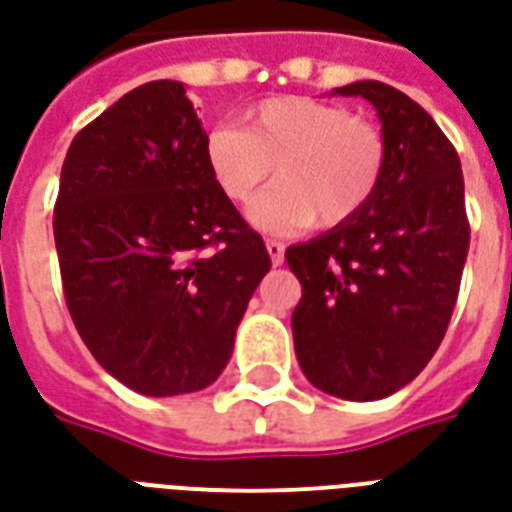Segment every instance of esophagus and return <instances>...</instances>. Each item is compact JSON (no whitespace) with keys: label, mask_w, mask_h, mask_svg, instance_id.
<instances>
[{"label":"esophagus","mask_w":512,"mask_h":512,"mask_svg":"<svg viewBox=\"0 0 512 512\" xmlns=\"http://www.w3.org/2000/svg\"><path fill=\"white\" fill-rule=\"evenodd\" d=\"M266 249H268V255H271V263H274V266H282V263H285V244H282V241L268 238Z\"/></svg>","instance_id":"1"}]
</instances>
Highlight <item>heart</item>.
Listing matches in <instances>:
<instances>
[{
    "label": "heart",
    "instance_id": "b5f03b06",
    "mask_svg": "<svg viewBox=\"0 0 512 512\" xmlns=\"http://www.w3.org/2000/svg\"><path fill=\"white\" fill-rule=\"evenodd\" d=\"M206 165L222 195L249 203L263 230L314 222L339 227L372 203L388 165V140L374 121L312 97H271L246 113V127L222 121L206 135Z\"/></svg>",
    "mask_w": 512,
    "mask_h": 512
}]
</instances>
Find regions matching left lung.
I'll use <instances>...</instances> for the list:
<instances>
[{
	"instance_id": "left-lung-1",
	"label": "left lung",
	"mask_w": 512,
	"mask_h": 512,
	"mask_svg": "<svg viewBox=\"0 0 512 512\" xmlns=\"http://www.w3.org/2000/svg\"><path fill=\"white\" fill-rule=\"evenodd\" d=\"M377 108L388 165L372 203L285 252L301 282L295 358L314 388L350 401L391 396L437 352L469 252L453 143L407 94L380 81L333 89Z\"/></svg>"
}]
</instances>
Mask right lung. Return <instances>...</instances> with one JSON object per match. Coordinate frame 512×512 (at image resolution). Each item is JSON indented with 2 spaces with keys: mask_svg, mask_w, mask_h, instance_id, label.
Instances as JSON below:
<instances>
[{
  "mask_svg": "<svg viewBox=\"0 0 512 512\" xmlns=\"http://www.w3.org/2000/svg\"><path fill=\"white\" fill-rule=\"evenodd\" d=\"M64 301L83 344L143 396L208 388L271 271L206 165L184 83L151 81L86 124L54 208Z\"/></svg>",
  "mask_w": 512,
  "mask_h": 512,
  "instance_id": "add662e5",
  "label": "right lung"
}]
</instances>
